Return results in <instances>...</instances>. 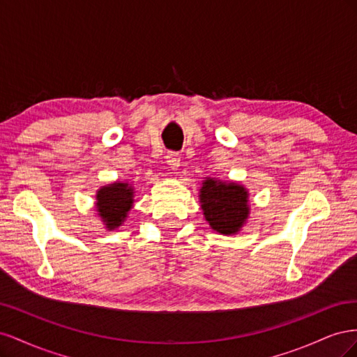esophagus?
<instances>
[{"label": "esophagus", "mask_w": 357, "mask_h": 357, "mask_svg": "<svg viewBox=\"0 0 357 357\" xmlns=\"http://www.w3.org/2000/svg\"><path fill=\"white\" fill-rule=\"evenodd\" d=\"M167 164L171 169H177L180 167V155L177 152L167 153Z\"/></svg>", "instance_id": "esophagus-1"}]
</instances>
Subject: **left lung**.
<instances>
[{"instance_id":"left-lung-1","label":"left lung","mask_w":357,"mask_h":357,"mask_svg":"<svg viewBox=\"0 0 357 357\" xmlns=\"http://www.w3.org/2000/svg\"><path fill=\"white\" fill-rule=\"evenodd\" d=\"M204 215L214 231L235 234L248 215L247 192L235 183H222L208 178L201 189Z\"/></svg>"}]
</instances>
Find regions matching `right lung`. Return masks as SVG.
Returning a JSON list of instances; mask_svg holds the SVG:
<instances>
[{
  "label": "right lung",
  "instance_id": "add662e5",
  "mask_svg": "<svg viewBox=\"0 0 357 357\" xmlns=\"http://www.w3.org/2000/svg\"><path fill=\"white\" fill-rule=\"evenodd\" d=\"M132 193V189L125 183H114V185L98 190L96 208H98L107 228L114 229L116 226L122 225L126 213L131 210Z\"/></svg>",
  "mask_w": 357,
  "mask_h": 357
}]
</instances>
